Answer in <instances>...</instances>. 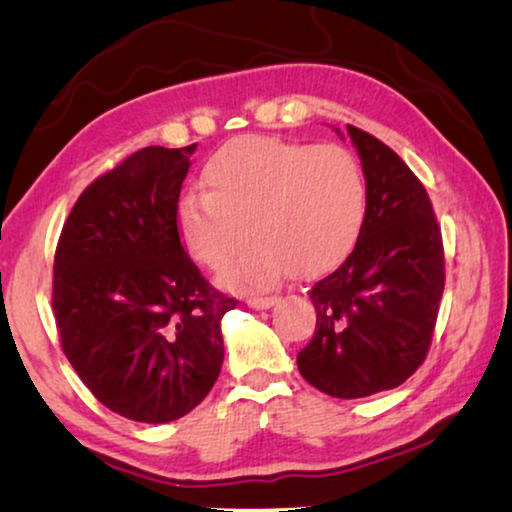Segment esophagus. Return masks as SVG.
<instances>
[{
    "label": "esophagus",
    "instance_id": "obj_1",
    "mask_svg": "<svg viewBox=\"0 0 512 512\" xmlns=\"http://www.w3.org/2000/svg\"><path fill=\"white\" fill-rule=\"evenodd\" d=\"M245 303H247L249 308H254V310H267V308L274 306L276 297H247Z\"/></svg>",
    "mask_w": 512,
    "mask_h": 512
}]
</instances>
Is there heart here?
I'll list each match as a JSON object with an SVG mask.
<instances>
[{
	"label": "heart",
	"instance_id": "heart-1",
	"mask_svg": "<svg viewBox=\"0 0 512 512\" xmlns=\"http://www.w3.org/2000/svg\"><path fill=\"white\" fill-rule=\"evenodd\" d=\"M209 191L186 193L177 229L197 263L218 270L251 233L256 240L224 267L233 290H261L292 267L301 276L335 267L366 218L369 186L351 150L335 143L238 137L204 166Z\"/></svg>",
	"mask_w": 512,
	"mask_h": 512
}]
</instances>
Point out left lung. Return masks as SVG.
<instances>
[{"mask_svg":"<svg viewBox=\"0 0 512 512\" xmlns=\"http://www.w3.org/2000/svg\"><path fill=\"white\" fill-rule=\"evenodd\" d=\"M362 159L369 206L346 261L315 283L303 380L333 398L396 389L423 364L445 288L443 238L429 195L389 146L346 125Z\"/></svg>","mask_w":512,"mask_h":512,"instance_id":"left-lung-1","label":"left lung"}]
</instances>
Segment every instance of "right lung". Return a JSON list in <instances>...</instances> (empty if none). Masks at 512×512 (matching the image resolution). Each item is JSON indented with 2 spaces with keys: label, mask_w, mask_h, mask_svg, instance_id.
I'll return each instance as SVG.
<instances>
[{
  "label": "right lung",
  "mask_w": 512,
  "mask_h": 512,
  "mask_svg": "<svg viewBox=\"0 0 512 512\" xmlns=\"http://www.w3.org/2000/svg\"><path fill=\"white\" fill-rule=\"evenodd\" d=\"M186 148L148 146L89 184L53 258L62 351L98 402L137 423H170L206 398L236 308L179 242Z\"/></svg>",
  "instance_id": "add662e5"
}]
</instances>
